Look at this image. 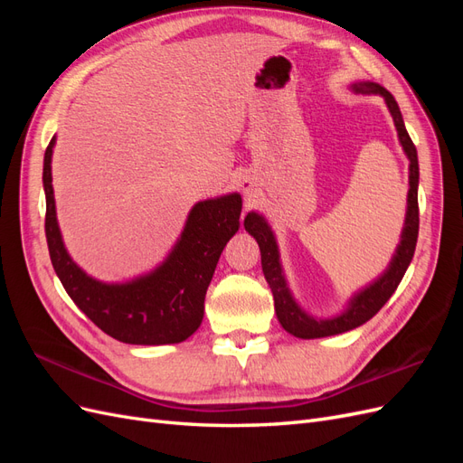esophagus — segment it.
I'll use <instances>...</instances> for the list:
<instances>
[{
  "instance_id": "obj_1",
  "label": "esophagus",
  "mask_w": 463,
  "mask_h": 463,
  "mask_svg": "<svg viewBox=\"0 0 463 463\" xmlns=\"http://www.w3.org/2000/svg\"><path fill=\"white\" fill-rule=\"evenodd\" d=\"M241 187H243V191H249V189H250V184H249V181H243Z\"/></svg>"
}]
</instances>
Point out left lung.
<instances>
[{"mask_svg":"<svg viewBox=\"0 0 463 463\" xmlns=\"http://www.w3.org/2000/svg\"><path fill=\"white\" fill-rule=\"evenodd\" d=\"M349 89H352L355 94H374V96L384 98V104L396 125L398 141L403 148V154L410 160L408 206H405V220H403V228L400 233V243L394 250V255H392L386 270L378 278H374L373 282L367 284L365 288L357 289L354 296L349 298L342 313L328 317V318L307 313L298 303V299L293 298V293L288 286L286 274H284L282 260H279V249H278V241H276V235L270 228V223L266 222V218L262 214L255 213V210H250V213L245 216L243 226L250 235L255 237V241L259 243V249H260L262 272H264L266 282H269V286L272 289L274 309H276V317L279 320V325H282V328L286 332H289L291 335H296V338H301V340L326 338V335L344 334V332L354 330L361 325H365L367 320H371L378 311L383 309L384 303L392 298V293H394L396 288L400 286L402 278L413 259L415 245H417L419 162H417V148L411 143L408 131H405L398 102L384 87L376 85V82H371V80L354 82V85H349Z\"/></svg>","mask_w":463,"mask_h":463,"instance_id":"8db88e82","label":"left lung"}]
</instances>
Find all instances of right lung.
<instances>
[{"mask_svg": "<svg viewBox=\"0 0 463 463\" xmlns=\"http://www.w3.org/2000/svg\"><path fill=\"white\" fill-rule=\"evenodd\" d=\"M44 154L46 240L53 270L69 298L111 338L133 345L179 344L197 332L204 317V296L223 247L240 230L241 194L199 201L185 220L167 257L128 282H102L89 276L67 253L55 214L52 154Z\"/></svg>", "mask_w": 463, "mask_h": 463, "instance_id": "obj_1", "label": "right lung"}]
</instances>
